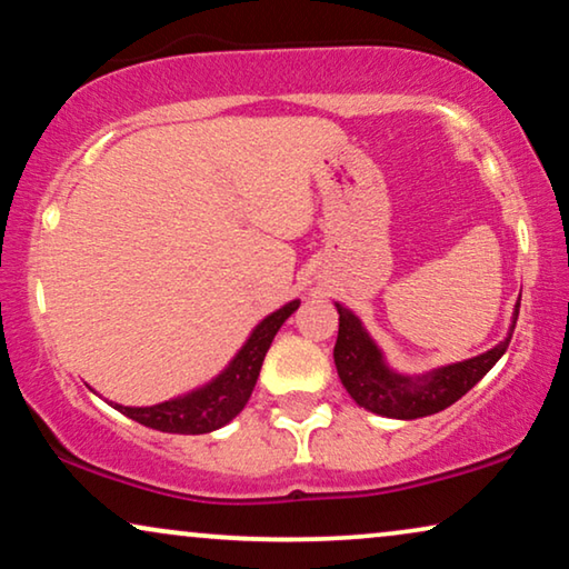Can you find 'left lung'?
<instances>
[{"label":"left lung","instance_id":"8db88e82","mask_svg":"<svg viewBox=\"0 0 569 569\" xmlns=\"http://www.w3.org/2000/svg\"><path fill=\"white\" fill-rule=\"evenodd\" d=\"M338 307V340H336V369L340 382L348 390L356 403L367 411L390 416V419H421L445 411V408L456 403L489 372L495 363L502 359V353L510 346L507 336L502 343L491 348V351L473 356L468 361L450 363V367L437 369L427 377L411 380V377H400L385 367L380 348L372 343L361 328V322L348 312L346 307ZM520 301L515 307L512 328L518 322Z\"/></svg>","mask_w":569,"mask_h":569}]
</instances>
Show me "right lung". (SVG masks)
Wrapping results in <instances>:
<instances>
[{"mask_svg": "<svg viewBox=\"0 0 569 569\" xmlns=\"http://www.w3.org/2000/svg\"><path fill=\"white\" fill-rule=\"evenodd\" d=\"M297 309L299 301H291V305L280 307L278 312L264 317L252 336H249L244 348L237 353V359L229 363V369L218 375L206 388L158 406L117 408L124 416H130L132 421L142 423V427L169 431V435H208V431L221 429L223 423H229L247 406L272 338H276L280 325L289 320Z\"/></svg>", "mask_w": 569, "mask_h": 569, "instance_id": "obj_1", "label": "right lung"}]
</instances>
